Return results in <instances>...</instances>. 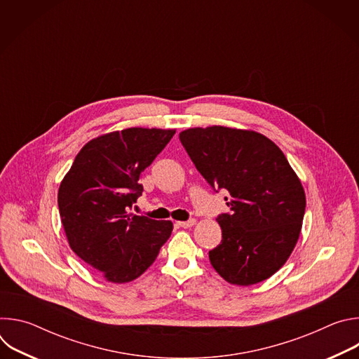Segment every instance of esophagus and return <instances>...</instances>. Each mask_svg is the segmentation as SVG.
<instances>
[{
  "instance_id": "1",
  "label": "esophagus",
  "mask_w": 359,
  "mask_h": 359,
  "mask_svg": "<svg viewBox=\"0 0 359 359\" xmlns=\"http://www.w3.org/2000/svg\"><path fill=\"white\" fill-rule=\"evenodd\" d=\"M194 223H196L194 219H189L187 222H177V226H179V227H183V229H189V227H191Z\"/></svg>"
}]
</instances>
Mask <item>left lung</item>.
<instances>
[{"instance_id":"1","label":"left lung","mask_w":359,"mask_h":359,"mask_svg":"<svg viewBox=\"0 0 359 359\" xmlns=\"http://www.w3.org/2000/svg\"><path fill=\"white\" fill-rule=\"evenodd\" d=\"M179 139L212 189L229 193L212 266L231 284L267 280L290 257L305 213L304 189L284 153L257 132L223 126L187 129Z\"/></svg>"}]
</instances>
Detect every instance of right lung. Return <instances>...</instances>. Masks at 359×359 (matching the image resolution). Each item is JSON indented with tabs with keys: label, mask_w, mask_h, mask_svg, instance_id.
Segmentation results:
<instances>
[{
	"label": "right lung",
	"mask_w": 359,
	"mask_h": 359,
	"mask_svg": "<svg viewBox=\"0 0 359 359\" xmlns=\"http://www.w3.org/2000/svg\"><path fill=\"white\" fill-rule=\"evenodd\" d=\"M176 130L129 128L88 142L58 191V208L74 252L108 281L137 278L156 260L172 222L129 213L142 196V172Z\"/></svg>",
	"instance_id": "1"
}]
</instances>
